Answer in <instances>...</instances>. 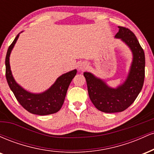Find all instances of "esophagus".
<instances>
[{"label":"esophagus","mask_w":154,"mask_h":154,"mask_svg":"<svg viewBox=\"0 0 154 154\" xmlns=\"http://www.w3.org/2000/svg\"><path fill=\"white\" fill-rule=\"evenodd\" d=\"M87 66H88L87 63H85V62H82L79 65L78 69H79V70H84V69H85L86 68H87Z\"/></svg>","instance_id":"esophagus-1"}]
</instances>
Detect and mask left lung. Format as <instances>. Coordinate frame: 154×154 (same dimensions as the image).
Listing matches in <instances>:
<instances>
[{"instance_id": "1", "label": "left lung", "mask_w": 154, "mask_h": 154, "mask_svg": "<svg viewBox=\"0 0 154 154\" xmlns=\"http://www.w3.org/2000/svg\"><path fill=\"white\" fill-rule=\"evenodd\" d=\"M116 38L121 39L132 51V62L126 80L116 88L109 87L106 83L90 72H84L89 97L97 109L105 113L125 111L135 101L142 90L145 78V54L138 40L128 28L118 26Z\"/></svg>"}]
</instances>
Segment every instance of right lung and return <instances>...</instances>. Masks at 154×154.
Listing matches in <instances>:
<instances>
[{
    "label": "right lung",
    "mask_w": 154,
    "mask_h": 154,
    "mask_svg": "<svg viewBox=\"0 0 154 154\" xmlns=\"http://www.w3.org/2000/svg\"><path fill=\"white\" fill-rule=\"evenodd\" d=\"M19 36L18 34L8 47L6 56V77L10 89L24 109L37 115H48L58 112L64 102L69 84L77 74V70L63 74L56 80L54 84L42 93H32L17 84L12 75L9 63L11 52Z\"/></svg>",
    "instance_id": "obj_1"
}]
</instances>
